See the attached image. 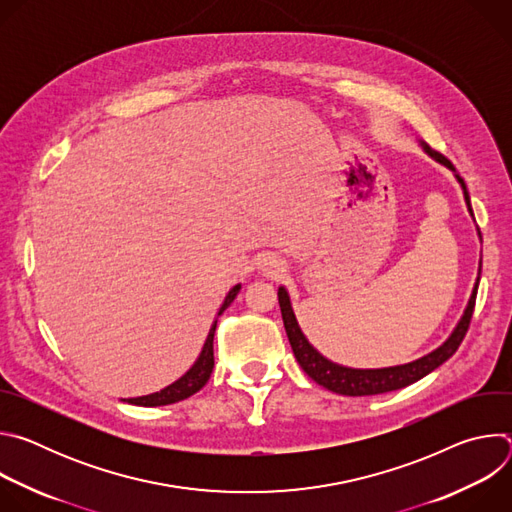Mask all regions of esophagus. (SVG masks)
Segmentation results:
<instances>
[{"label": "esophagus", "instance_id": "34e87169", "mask_svg": "<svg viewBox=\"0 0 512 512\" xmlns=\"http://www.w3.org/2000/svg\"><path fill=\"white\" fill-rule=\"evenodd\" d=\"M263 271L267 275H279L283 271V261L277 257H265L263 259Z\"/></svg>", "mask_w": 512, "mask_h": 512}]
</instances>
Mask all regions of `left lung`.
Segmentation results:
<instances>
[{
  "label": "left lung",
  "instance_id": "1",
  "mask_svg": "<svg viewBox=\"0 0 512 512\" xmlns=\"http://www.w3.org/2000/svg\"><path fill=\"white\" fill-rule=\"evenodd\" d=\"M425 152L440 164H444V166H448L450 170L456 172L454 164L446 156H442L440 152H433L431 148H427V145H425ZM456 178L464 188V196H466V202H468V208H470V196H468L464 178L458 176V174H456ZM470 212H472V208H470ZM476 294H478V283L472 291V298L468 302V308H466L460 324L456 326L452 336L440 348L433 350L431 354H427L419 360H413L409 364H401V367L369 369V371L367 369H364V371L362 369H346V367H340V364H334L328 358H324L302 334V330L296 322L294 310H291L287 291L283 287H279V291H277V300H279L281 318H283V326H285L291 350H294V356L298 358L304 373L312 381H316L318 385H322L324 389H328L332 393L348 395V397H362V395H381V393L403 389V387L423 379L431 371H435L437 367H440V364H444L458 350V346L462 344V340H464V336L470 328V320H472L474 306H476Z\"/></svg>",
  "mask_w": 512,
  "mask_h": 512
}]
</instances>
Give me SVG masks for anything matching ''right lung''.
Returning <instances> with one entry per match:
<instances>
[{
  "label": "right lung",
  "mask_w": 512,
  "mask_h": 512,
  "mask_svg": "<svg viewBox=\"0 0 512 512\" xmlns=\"http://www.w3.org/2000/svg\"><path fill=\"white\" fill-rule=\"evenodd\" d=\"M241 285H235L229 296L225 298V304L221 306V312L223 314L231 304L233 300L237 298ZM214 330H216V322L212 324L208 336H206V342L202 346V352L198 356V360L194 362V367L182 377L178 379L176 383H172L170 387L162 389L160 393H154V395H145V397H137V399H127V403L131 405H141V407H158V405H170V403H178V401H184L188 399L190 395L198 393L210 379V373H212V367H214V348H212V342H214Z\"/></svg>",
  "instance_id": "right-lung-1"
}]
</instances>
